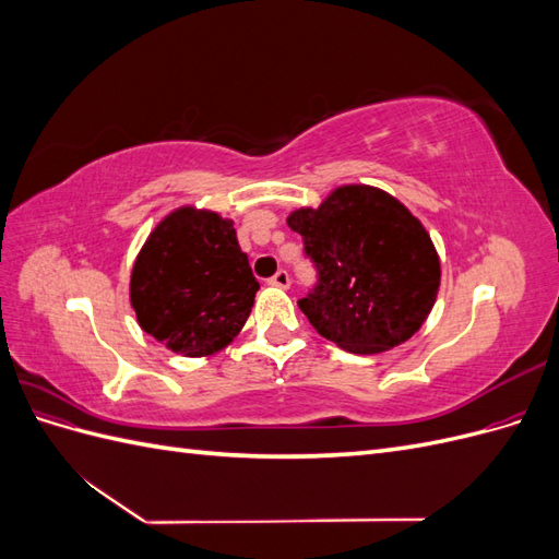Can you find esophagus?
<instances>
[{"mask_svg":"<svg viewBox=\"0 0 559 559\" xmlns=\"http://www.w3.org/2000/svg\"><path fill=\"white\" fill-rule=\"evenodd\" d=\"M267 284L280 286V289H289V286H292V277H289V273H286V270H280V273H275L273 277L267 280Z\"/></svg>","mask_w":559,"mask_h":559,"instance_id":"obj_1","label":"esophagus"}]
</instances>
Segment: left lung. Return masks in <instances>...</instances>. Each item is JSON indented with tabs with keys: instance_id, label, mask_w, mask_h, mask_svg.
Returning <instances> with one entry per match:
<instances>
[{
	"instance_id": "obj_1",
	"label": "left lung",
	"mask_w": 559,
	"mask_h": 559,
	"mask_svg": "<svg viewBox=\"0 0 559 559\" xmlns=\"http://www.w3.org/2000/svg\"><path fill=\"white\" fill-rule=\"evenodd\" d=\"M302 235L319 282L298 300L319 335L352 354L394 349L425 324L441 261L417 216L376 186H337L286 216Z\"/></svg>"
}]
</instances>
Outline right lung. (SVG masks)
I'll use <instances>...</instances> for the list:
<instances>
[{"label": "right lung", "instance_id": "add662e5", "mask_svg": "<svg viewBox=\"0 0 559 559\" xmlns=\"http://www.w3.org/2000/svg\"><path fill=\"white\" fill-rule=\"evenodd\" d=\"M257 292L230 218L191 205L151 230L130 275L140 326L181 357H210L230 345Z\"/></svg>", "mask_w": 559, "mask_h": 559}]
</instances>
